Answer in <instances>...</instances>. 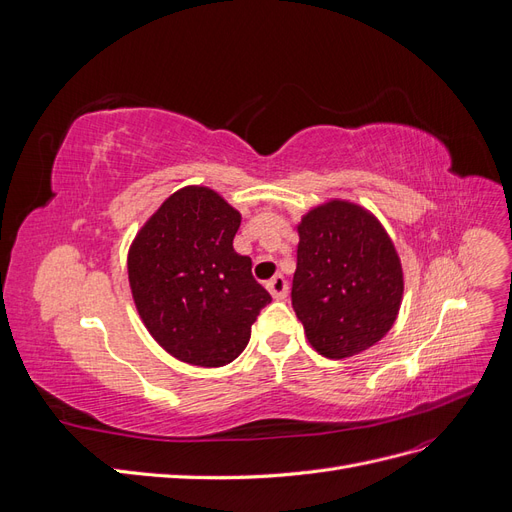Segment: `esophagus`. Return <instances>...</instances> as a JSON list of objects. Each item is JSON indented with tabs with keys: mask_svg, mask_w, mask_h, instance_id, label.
Segmentation results:
<instances>
[{
	"mask_svg": "<svg viewBox=\"0 0 512 512\" xmlns=\"http://www.w3.org/2000/svg\"><path fill=\"white\" fill-rule=\"evenodd\" d=\"M267 288L271 292V297L277 301H284L288 297V282L284 280V275H275L273 280L267 282Z\"/></svg>",
	"mask_w": 512,
	"mask_h": 512,
	"instance_id": "34e87169",
	"label": "esophagus"
}]
</instances>
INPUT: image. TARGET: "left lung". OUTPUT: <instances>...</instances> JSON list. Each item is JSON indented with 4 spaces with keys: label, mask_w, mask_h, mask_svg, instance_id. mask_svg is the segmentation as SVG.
Segmentation results:
<instances>
[{
    "label": "left lung",
    "mask_w": 512,
    "mask_h": 512,
    "mask_svg": "<svg viewBox=\"0 0 512 512\" xmlns=\"http://www.w3.org/2000/svg\"><path fill=\"white\" fill-rule=\"evenodd\" d=\"M292 307L309 346L339 361L378 344L397 320L404 269L369 209L331 198L297 224Z\"/></svg>",
    "instance_id": "obj_1"
}]
</instances>
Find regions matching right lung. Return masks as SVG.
<instances>
[{
	"label": "right lung",
	"instance_id": "right-lung-1",
	"mask_svg": "<svg viewBox=\"0 0 512 512\" xmlns=\"http://www.w3.org/2000/svg\"><path fill=\"white\" fill-rule=\"evenodd\" d=\"M241 213L207 185L170 194L136 232L128 280L149 335L177 361L222 367L250 342L271 294L232 247Z\"/></svg>",
	"mask_w": 512,
	"mask_h": 512
}]
</instances>
